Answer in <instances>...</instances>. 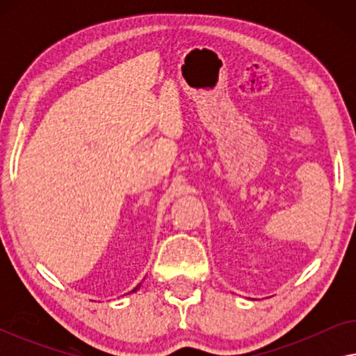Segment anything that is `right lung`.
I'll return each mask as SVG.
<instances>
[{"instance_id": "1", "label": "right lung", "mask_w": 356, "mask_h": 356, "mask_svg": "<svg viewBox=\"0 0 356 356\" xmlns=\"http://www.w3.org/2000/svg\"><path fill=\"white\" fill-rule=\"evenodd\" d=\"M139 286H140V284H139L138 286H136V289H134V290H131V291H129V293H134V291H136V290H139Z\"/></svg>"}]
</instances>
